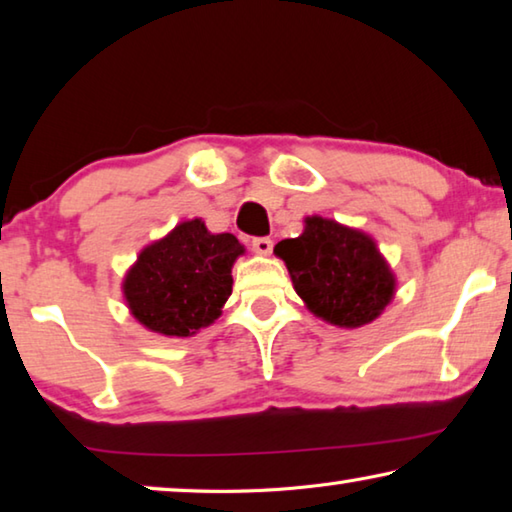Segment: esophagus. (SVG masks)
Wrapping results in <instances>:
<instances>
[{
  "label": "esophagus",
  "instance_id": "34e87169",
  "mask_svg": "<svg viewBox=\"0 0 512 512\" xmlns=\"http://www.w3.org/2000/svg\"><path fill=\"white\" fill-rule=\"evenodd\" d=\"M253 250L257 255H271L273 241L268 237H257V239H253Z\"/></svg>",
  "mask_w": 512,
  "mask_h": 512
}]
</instances>
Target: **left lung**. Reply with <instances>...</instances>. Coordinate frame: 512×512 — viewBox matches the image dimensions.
<instances>
[{"label":"left lung","mask_w":512,"mask_h":512,"mask_svg":"<svg viewBox=\"0 0 512 512\" xmlns=\"http://www.w3.org/2000/svg\"><path fill=\"white\" fill-rule=\"evenodd\" d=\"M273 253L287 264L293 289L316 318L354 329L372 323L395 298L397 277L377 241L323 216H305V230Z\"/></svg>","instance_id":"obj_1"}]
</instances>
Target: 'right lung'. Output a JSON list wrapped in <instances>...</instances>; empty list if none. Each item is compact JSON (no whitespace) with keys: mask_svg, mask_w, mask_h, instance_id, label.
<instances>
[{"mask_svg":"<svg viewBox=\"0 0 512 512\" xmlns=\"http://www.w3.org/2000/svg\"><path fill=\"white\" fill-rule=\"evenodd\" d=\"M246 253L230 232L207 230L203 219L178 223L144 246L121 282L126 307L160 336H194L221 316L232 293V266Z\"/></svg>","mask_w":512,"mask_h":512,"instance_id":"right-lung-1","label":"right lung"}]
</instances>
